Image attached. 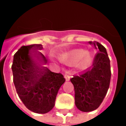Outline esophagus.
I'll return each mask as SVG.
<instances>
[{"instance_id": "esophagus-1", "label": "esophagus", "mask_w": 126, "mask_h": 126, "mask_svg": "<svg viewBox=\"0 0 126 126\" xmlns=\"http://www.w3.org/2000/svg\"><path fill=\"white\" fill-rule=\"evenodd\" d=\"M71 74L69 72H68V71H66V72L65 73L64 76V78L66 79V81L70 80V78H71Z\"/></svg>"}]
</instances>
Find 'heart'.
Segmentation results:
<instances>
[{
  "label": "heart",
  "instance_id": "1",
  "mask_svg": "<svg viewBox=\"0 0 126 126\" xmlns=\"http://www.w3.org/2000/svg\"><path fill=\"white\" fill-rule=\"evenodd\" d=\"M82 58L81 66L87 67L90 65L91 62V55L83 49L76 50L73 51L70 55V63H75Z\"/></svg>",
  "mask_w": 126,
  "mask_h": 126
}]
</instances>
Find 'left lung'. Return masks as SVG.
Instances as JSON below:
<instances>
[{
	"mask_svg": "<svg viewBox=\"0 0 126 126\" xmlns=\"http://www.w3.org/2000/svg\"><path fill=\"white\" fill-rule=\"evenodd\" d=\"M90 43L99 49L93 65L70 79L75 88V104L83 112L94 111L101 105L109 89L111 76L110 60L105 47L95 41Z\"/></svg>",
	"mask_w": 126,
	"mask_h": 126,
	"instance_id": "obj_1",
	"label": "left lung"
}]
</instances>
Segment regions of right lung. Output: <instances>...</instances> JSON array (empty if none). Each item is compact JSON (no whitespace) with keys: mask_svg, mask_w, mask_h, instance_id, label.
Listing matches in <instances>:
<instances>
[{"mask_svg":"<svg viewBox=\"0 0 126 126\" xmlns=\"http://www.w3.org/2000/svg\"><path fill=\"white\" fill-rule=\"evenodd\" d=\"M40 44L22 46L14 55L13 81L18 97L26 108L35 113L45 114L55 106V99L65 79L61 73L47 67L48 60L37 50Z\"/></svg>","mask_w":126,"mask_h":126,"instance_id":"1","label":"right lung"}]
</instances>
